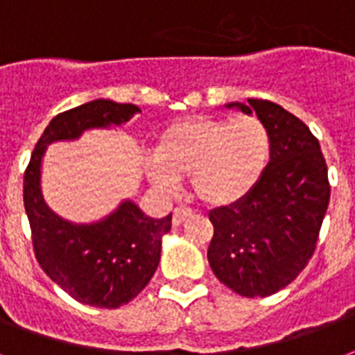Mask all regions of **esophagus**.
Instances as JSON below:
<instances>
[{
  "label": "esophagus",
  "instance_id": "esophagus-1",
  "mask_svg": "<svg viewBox=\"0 0 355 355\" xmlns=\"http://www.w3.org/2000/svg\"><path fill=\"white\" fill-rule=\"evenodd\" d=\"M191 214H193L191 212V208H186V207L175 208V212H173V225H180V223H184Z\"/></svg>",
  "mask_w": 355,
  "mask_h": 355
}]
</instances>
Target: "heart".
<instances>
[{
	"instance_id": "heart-1",
	"label": "heart",
	"mask_w": 355,
	"mask_h": 355,
	"mask_svg": "<svg viewBox=\"0 0 355 355\" xmlns=\"http://www.w3.org/2000/svg\"><path fill=\"white\" fill-rule=\"evenodd\" d=\"M270 150L268 126L255 115H196L162 132L147 173L162 189H171L177 178H188L199 201L227 207L255 188L268 166Z\"/></svg>"
}]
</instances>
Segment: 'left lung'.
I'll use <instances>...</instances> for the list:
<instances>
[{"label":"left lung","mask_w":355,"mask_h":355,"mask_svg":"<svg viewBox=\"0 0 355 355\" xmlns=\"http://www.w3.org/2000/svg\"><path fill=\"white\" fill-rule=\"evenodd\" d=\"M238 105L257 113L272 137L261 180L231 207L208 214L214 236L208 262L240 296H270L291 285L316 250L329 202L328 166L307 124L270 100Z\"/></svg>","instance_id":"obj_1"}]
</instances>
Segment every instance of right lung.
I'll list each match as a JSON object with an SVG mask.
<instances>
[{"label":"right lung","instance_id":"1","mask_svg":"<svg viewBox=\"0 0 355 355\" xmlns=\"http://www.w3.org/2000/svg\"><path fill=\"white\" fill-rule=\"evenodd\" d=\"M139 107L93 100L59 113L35 145L24 175V207L40 268L64 292L85 305L117 309L132 302L156 272L162 236L171 231V214L154 220L124 201L105 220L74 225L48 208L40 193V159L46 145L76 139L87 128L123 124Z\"/></svg>","mask_w":355,"mask_h":355}]
</instances>
